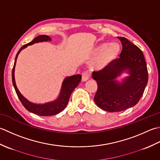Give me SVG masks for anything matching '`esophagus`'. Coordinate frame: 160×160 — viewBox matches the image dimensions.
<instances>
[{
	"instance_id": "esophagus-1",
	"label": "esophagus",
	"mask_w": 160,
	"mask_h": 160,
	"mask_svg": "<svg viewBox=\"0 0 160 160\" xmlns=\"http://www.w3.org/2000/svg\"><path fill=\"white\" fill-rule=\"evenodd\" d=\"M90 77V74L88 72H84L82 73V81H86L89 79Z\"/></svg>"
}]
</instances>
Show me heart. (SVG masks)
Returning <instances> with one entry per match:
<instances>
[{
  "mask_svg": "<svg viewBox=\"0 0 160 160\" xmlns=\"http://www.w3.org/2000/svg\"><path fill=\"white\" fill-rule=\"evenodd\" d=\"M120 49L119 44L115 42L110 44L106 43L100 44L94 51V54H99V56L92 62L91 67L95 70L103 69L110 62L116 59L119 54Z\"/></svg>",
  "mask_w": 160,
  "mask_h": 160,
  "instance_id": "b5f03b06",
  "label": "heart"
}]
</instances>
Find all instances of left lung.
<instances>
[{
	"mask_svg": "<svg viewBox=\"0 0 160 160\" xmlns=\"http://www.w3.org/2000/svg\"><path fill=\"white\" fill-rule=\"evenodd\" d=\"M122 50L119 58L99 71H94L97 82L94 102L108 112H119L134 106L143 95L148 74L144 56L140 49L124 37H118ZM124 71L129 76L119 83L116 78Z\"/></svg>",
	"mask_w": 160,
	"mask_h": 160,
	"instance_id": "obj_1",
	"label": "left lung"
}]
</instances>
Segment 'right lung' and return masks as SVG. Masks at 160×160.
<instances>
[{
  "label": "right lung",
  "mask_w": 160,
  "mask_h": 160,
  "mask_svg": "<svg viewBox=\"0 0 160 160\" xmlns=\"http://www.w3.org/2000/svg\"><path fill=\"white\" fill-rule=\"evenodd\" d=\"M51 40V38L47 35H40L38 36L37 37H36L33 41L30 42V43L22 45L20 50H18V53L16 54L14 67H13L12 73L13 86L14 87L16 92L17 94V96L18 97V99H20L21 102L28 111H30L32 113L37 114V115L40 116L55 115H57V114L61 112V111H63L68 105V103L69 102L70 97L72 92L74 89L79 85L81 80V74H76V75L66 77V79L63 80V83H62L61 90L58 98L55 101H54V102L45 103L44 104H37L29 102V101L28 99H26L21 94V92H19L17 87H16L14 79V69L16 59H17L18 54L21 52V51L22 49L28 47V45H30L36 43H38V42L48 41Z\"/></svg>",
  "instance_id": "1"
}]
</instances>
